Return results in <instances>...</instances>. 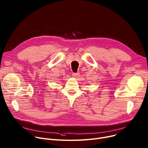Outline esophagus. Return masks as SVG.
<instances>
[{
  "instance_id": "1",
  "label": "esophagus",
  "mask_w": 148,
  "mask_h": 148,
  "mask_svg": "<svg viewBox=\"0 0 148 148\" xmlns=\"http://www.w3.org/2000/svg\"><path fill=\"white\" fill-rule=\"evenodd\" d=\"M79 75V73H78V72H77V73H72V76H73V77H77Z\"/></svg>"
}]
</instances>
